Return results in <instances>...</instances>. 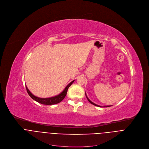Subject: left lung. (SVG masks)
Wrapping results in <instances>:
<instances>
[{
	"label": "left lung",
	"mask_w": 149,
	"mask_h": 149,
	"mask_svg": "<svg viewBox=\"0 0 149 149\" xmlns=\"http://www.w3.org/2000/svg\"><path fill=\"white\" fill-rule=\"evenodd\" d=\"M86 97H87V100H88V101L91 103V104H93V105H95V106H97V107H110V106H112V105H105V106H101V105H97V104H95V103H94V102H93L88 97H87V95H86Z\"/></svg>",
	"instance_id": "left-lung-1"
}]
</instances>
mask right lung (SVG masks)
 <instances>
[{"label": "right lung", "instance_id": "obj_1", "mask_svg": "<svg viewBox=\"0 0 149 149\" xmlns=\"http://www.w3.org/2000/svg\"><path fill=\"white\" fill-rule=\"evenodd\" d=\"M75 80L71 81L69 84H68V86L65 88V89L63 90L59 94L54 96V97H49V98H40V97H38L35 95H34L33 94H32L31 91L29 90V89L27 88V87L26 86V91L29 94V95L35 101L42 104L44 105H54V104H58L59 102H60L61 101H62L63 98H64L67 95V91L68 90V88L71 86L72 84L74 82Z\"/></svg>", "mask_w": 149, "mask_h": 149}]
</instances>
